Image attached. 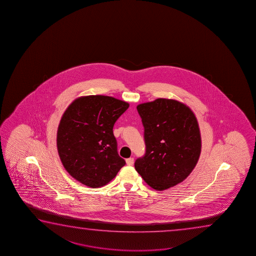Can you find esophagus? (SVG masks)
<instances>
[{
	"label": "esophagus",
	"instance_id": "obj_1",
	"mask_svg": "<svg viewBox=\"0 0 256 256\" xmlns=\"http://www.w3.org/2000/svg\"><path fill=\"white\" fill-rule=\"evenodd\" d=\"M134 162V160L133 158H128L126 160V164L128 165H133Z\"/></svg>",
	"mask_w": 256,
	"mask_h": 256
}]
</instances>
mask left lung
Listing matches in <instances>:
<instances>
[{
    "label": "left lung",
    "instance_id": "8db88e82",
    "mask_svg": "<svg viewBox=\"0 0 256 256\" xmlns=\"http://www.w3.org/2000/svg\"><path fill=\"white\" fill-rule=\"evenodd\" d=\"M144 126L146 153L134 168L151 188L164 190L182 182L200 159L201 136L188 106L156 98L137 106Z\"/></svg>",
    "mask_w": 256,
    "mask_h": 256
}]
</instances>
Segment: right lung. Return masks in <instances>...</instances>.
Returning <instances> with one entry per match:
<instances>
[{
    "label": "right lung",
    "mask_w": 256,
    "mask_h": 256,
    "mask_svg": "<svg viewBox=\"0 0 256 256\" xmlns=\"http://www.w3.org/2000/svg\"><path fill=\"white\" fill-rule=\"evenodd\" d=\"M130 104L104 95L76 98L64 112L56 147L66 172L82 184L98 188L126 164L117 151L112 128Z\"/></svg>",
    "instance_id": "add662e5"
}]
</instances>
